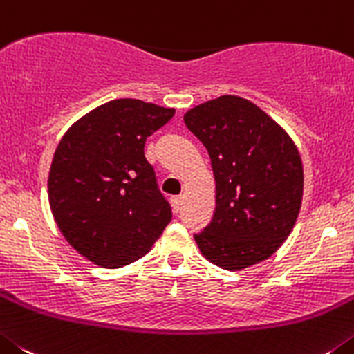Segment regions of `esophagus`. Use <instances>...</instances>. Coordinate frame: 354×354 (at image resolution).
<instances>
[{
  "label": "esophagus",
  "mask_w": 354,
  "mask_h": 354,
  "mask_svg": "<svg viewBox=\"0 0 354 354\" xmlns=\"http://www.w3.org/2000/svg\"><path fill=\"white\" fill-rule=\"evenodd\" d=\"M171 205H173V209L174 212H180L181 209V205H183V197L181 196H176V197H173V199H171Z\"/></svg>",
  "instance_id": "esophagus-1"
}]
</instances>
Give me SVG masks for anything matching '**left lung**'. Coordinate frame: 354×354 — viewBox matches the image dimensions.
<instances>
[{"label": "left lung", "mask_w": 354, "mask_h": 354, "mask_svg": "<svg viewBox=\"0 0 354 354\" xmlns=\"http://www.w3.org/2000/svg\"><path fill=\"white\" fill-rule=\"evenodd\" d=\"M183 120L208 149L216 183L212 222L194 234L199 250L232 272L268 259L300 213L304 167L295 142L264 111L232 95Z\"/></svg>", "instance_id": "8db88e82"}]
</instances>
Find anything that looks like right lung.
<instances>
[{"label":"right lung","instance_id":"obj_1","mask_svg":"<svg viewBox=\"0 0 354 354\" xmlns=\"http://www.w3.org/2000/svg\"><path fill=\"white\" fill-rule=\"evenodd\" d=\"M174 109L136 98L107 102L59 141L49 171V205L65 240L104 268L145 256L173 218L145 157V142Z\"/></svg>","mask_w":354,"mask_h":354}]
</instances>
